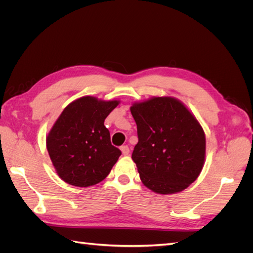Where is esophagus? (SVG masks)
I'll use <instances>...</instances> for the list:
<instances>
[{"instance_id": "obj_1", "label": "esophagus", "mask_w": 253, "mask_h": 253, "mask_svg": "<svg viewBox=\"0 0 253 253\" xmlns=\"http://www.w3.org/2000/svg\"><path fill=\"white\" fill-rule=\"evenodd\" d=\"M120 150H121V152H122V155H125V156L128 155V153H129V149H128L127 145H122V147L120 148Z\"/></svg>"}]
</instances>
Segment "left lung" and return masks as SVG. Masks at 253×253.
<instances>
[{
    "mask_svg": "<svg viewBox=\"0 0 253 253\" xmlns=\"http://www.w3.org/2000/svg\"><path fill=\"white\" fill-rule=\"evenodd\" d=\"M138 143L132 159L143 185L158 194L181 192L200 176L206 136L196 117L174 97L134 102Z\"/></svg>",
    "mask_w": 253,
    "mask_h": 253,
    "instance_id": "obj_1",
    "label": "left lung"
}]
</instances>
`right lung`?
Segmentation results:
<instances>
[{
	"instance_id": "obj_1",
	"label": "right lung",
	"mask_w": 253,
	"mask_h": 253,
	"mask_svg": "<svg viewBox=\"0 0 253 253\" xmlns=\"http://www.w3.org/2000/svg\"><path fill=\"white\" fill-rule=\"evenodd\" d=\"M119 103L83 96L60 114L46 136V148L61 179L89 187L109 175L121 152L112 145L104 119Z\"/></svg>"
}]
</instances>
